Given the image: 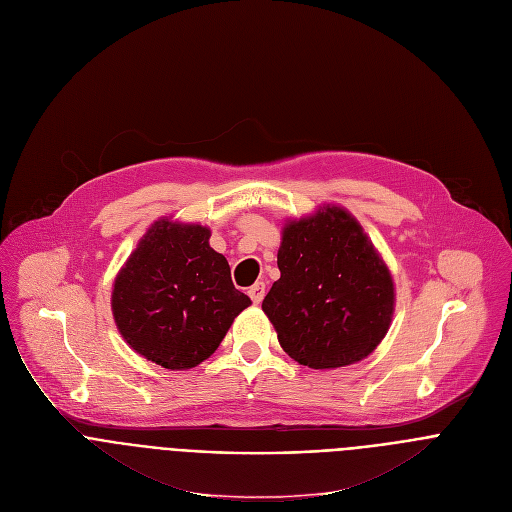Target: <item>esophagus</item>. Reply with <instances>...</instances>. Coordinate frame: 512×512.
Here are the masks:
<instances>
[{
    "label": "esophagus",
    "mask_w": 512,
    "mask_h": 512,
    "mask_svg": "<svg viewBox=\"0 0 512 512\" xmlns=\"http://www.w3.org/2000/svg\"><path fill=\"white\" fill-rule=\"evenodd\" d=\"M249 296L255 304H259L265 296V282H255L251 288H249Z\"/></svg>",
    "instance_id": "esophagus-1"
}]
</instances>
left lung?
Wrapping results in <instances>:
<instances>
[{
  "instance_id": "8db88e82",
  "label": "left lung",
  "mask_w": 512,
  "mask_h": 512,
  "mask_svg": "<svg viewBox=\"0 0 512 512\" xmlns=\"http://www.w3.org/2000/svg\"><path fill=\"white\" fill-rule=\"evenodd\" d=\"M280 280L261 309L284 352L315 370L370 356L395 313V284L362 224L342 206L323 203L288 218L278 249Z\"/></svg>"
}]
</instances>
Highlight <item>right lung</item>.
Returning a JSON list of instances; mask_svg holds the SVG:
<instances>
[{
    "mask_svg": "<svg viewBox=\"0 0 512 512\" xmlns=\"http://www.w3.org/2000/svg\"><path fill=\"white\" fill-rule=\"evenodd\" d=\"M210 236L208 226L162 216L113 282L111 311L121 337L162 368L187 370L208 360L251 304L234 288Z\"/></svg>",
    "mask_w": 512,
    "mask_h": 512,
    "instance_id": "1",
    "label": "right lung"
}]
</instances>
